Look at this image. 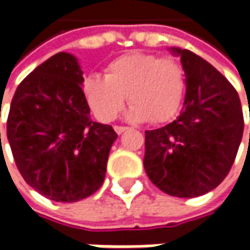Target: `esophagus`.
Returning <instances> with one entry per match:
<instances>
[{"instance_id": "esophagus-1", "label": "esophagus", "mask_w": 250, "mask_h": 250, "mask_svg": "<svg viewBox=\"0 0 250 250\" xmlns=\"http://www.w3.org/2000/svg\"><path fill=\"white\" fill-rule=\"evenodd\" d=\"M114 129H115V132H117L118 135H121V133H124V132L128 129V128H126V126H120V125H115V126H114Z\"/></svg>"}]
</instances>
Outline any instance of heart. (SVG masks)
I'll return each mask as SVG.
<instances>
[{
    "mask_svg": "<svg viewBox=\"0 0 250 250\" xmlns=\"http://www.w3.org/2000/svg\"><path fill=\"white\" fill-rule=\"evenodd\" d=\"M187 87L184 65L172 57L132 53L121 55L105 66L104 78L93 75L84 79L87 103L100 121L110 122L132 103L128 117L163 124L172 120L182 105Z\"/></svg>",
    "mask_w": 250,
    "mask_h": 250,
    "instance_id": "b5f03b06",
    "label": "heart"
}]
</instances>
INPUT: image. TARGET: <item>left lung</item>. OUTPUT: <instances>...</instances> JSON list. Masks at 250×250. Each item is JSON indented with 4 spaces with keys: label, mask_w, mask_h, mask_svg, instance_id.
I'll return each instance as SVG.
<instances>
[{
    "label": "left lung",
    "mask_w": 250,
    "mask_h": 250,
    "mask_svg": "<svg viewBox=\"0 0 250 250\" xmlns=\"http://www.w3.org/2000/svg\"><path fill=\"white\" fill-rule=\"evenodd\" d=\"M187 73V94L177 120L145 132L143 166L164 193L196 197L217 188L234 164L244 133L235 87L189 50L172 48Z\"/></svg>",
    "instance_id": "8db88e82"
}]
</instances>
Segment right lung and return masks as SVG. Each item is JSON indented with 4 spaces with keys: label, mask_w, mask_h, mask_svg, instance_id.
<instances>
[{
    "label": "right lung",
    "mask_w": 250,
    "mask_h": 250,
    "mask_svg": "<svg viewBox=\"0 0 250 250\" xmlns=\"http://www.w3.org/2000/svg\"><path fill=\"white\" fill-rule=\"evenodd\" d=\"M82 83L76 58L55 54L19 83L8 114L16 167L54 202H78L100 189L118 138L111 125L90 120Z\"/></svg>",
    "instance_id": "obj_1"
}]
</instances>
